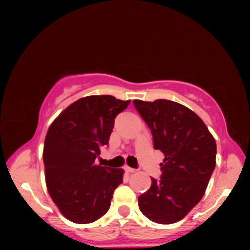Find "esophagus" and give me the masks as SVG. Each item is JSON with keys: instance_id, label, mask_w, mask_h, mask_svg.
<instances>
[{"instance_id": "1", "label": "esophagus", "mask_w": 250, "mask_h": 250, "mask_svg": "<svg viewBox=\"0 0 250 250\" xmlns=\"http://www.w3.org/2000/svg\"><path fill=\"white\" fill-rule=\"evenodd\" d=\"M125 170L126 172H128V173H134V172H137V170H135V168L130 167H125Z\"/></svg>"}]
</instances>
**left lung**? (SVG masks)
Listing matches in <instances>:
<instances>
[{
  "mask_svg": "<svg viewBox=\"0 0 250 250\" xmlns=\"http://www.w3.org/2000/svg\"><path fill=\"white\" fill-rule=\"evenodd\" d=\"M149 126L155 150L163 152L161 179L139 196V208L150 221H181L202 200L216 162V142L191 109L174 101L134 100Z\"/></svg>",
  "mask_w": 250,
  "mask_h": 250,
  "instance_id": "1",
  "label": "left lung"
}]
</instances>
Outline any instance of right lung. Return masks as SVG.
<instances>
[{
    "label": "right lung",
    "mask_w": 250,
    "mask_h": 250,
    "mask_svg": "<svg viewBox=\"0 0 250 250\" xmlns=\"http://www.w3.org/2000/svg\"><path fill=\"white\" fill-rule=\"evenodd\" d=\"M130 100L88 96L68 105L50 125L44 143L46 185L53 202L70 222L88 224L107 213L124 170L97 166L116 117Z\"/></svg>",
    "instance_id": "1"
}]
</instances>
